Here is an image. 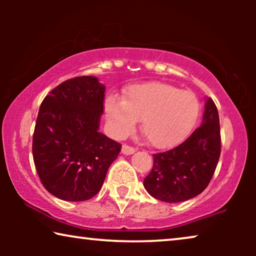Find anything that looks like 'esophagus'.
Returning a JSON list of instances; mask_svg holds the SVG:
<instances>
[{
	"instance_id": "obj_1",
	"label": "esophagus",
	"mask_w": 256,
	"mask_h": 256,
	"mask_svg": "<svg viewBox=\"0 0 256 256\" xmlns=\"http://www.w3.org/2000/svg\"><path fill=\"white\" fill-rule=\"evenodd\" d=\"M122 152H124V155H132V154L135 152V148L128 144H124L122 146Z\"/></svg>"
}]
</instances>
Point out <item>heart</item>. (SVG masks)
I'll return each mask as SVG.
<instances>
[{
  "label": "heart",
  "mask_w": 256,
  "mask_h": 256,
  "mask_svg": "<svg viewBox=\"0 0 256 256\" xmlns=\"http://www.w3.org/2000/svg\"><path fill=\"white\" fill-rule=\"evenodd\" d=\"M104 110L112 130L124 138L134 130L136 121L148 142L166 149L188 138L198 120L200 104L194 93L164 82L129 86L124 98H107Z\"/></svg>",
  "instance_id": "1"
}]
</instances>
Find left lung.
<instances>
[{
  "mask_svg": "<svg viewBox=\"0 0 256 256\" xmlns=\"http://www.w3.org/2000/svg\"><path fill=\"white\" fill-rule=\"evenodd\" d=\"M222 150L219 114L208 99L202 124L180 146L154 154V166L143 185L166 202H185L202 194L214 174Z\"/></svg>",
  "mask_w": 256,
  "mask_h": 256,
  "instance_id": "obj_1",
  "label": "left lung"
}]
</instances>
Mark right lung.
<instances>
[{"label": "right lung", "mask_w": 256, "mask_h": 256, "mask_svg": "<svg viewBox=\"0 0 256 256\" xmlns=\"http://www.w3.org/2000/svg\"><path fill=\"white\" fill-rule=\"evenodd\" d=\"M104 86L96 76L62 82L44 98L32 138V156L44 188L68 202L88 200L102 186L120 143L99 132Z\"/></svg>", "instance_id": "right-lung-1"}]
</instances>
